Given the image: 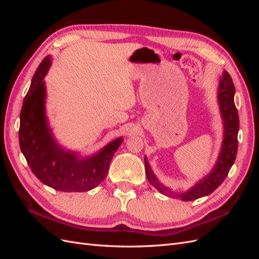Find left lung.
<instances>
[{"instance_id":"left-lung-1","label":"left lung","mask_w":259,"mask_h":259,"mask_svg":"<svg viewBox=\"0 0 259 259\" xmlns=\"http://www.w3.org/2000/svg\"><path fill=\"white\" fill-rule=\"evenodd\" d=\"M234 93H236V89H234L231 76L228 72L224 71L217 89V101L224 125V139L217 161L211 170L185 192H175L170 188L164 186L154 175L147 156H145V168L148 182L156 190L167 197L178 198L183 201H193L206 197L223 184L233 165L238 151L239 114L234 105Z\"/></svg>"}]
</instances>
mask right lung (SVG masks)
Wrapping results in <instances>:
<instances>
[{"label": "right lung", "instance_id": "add662e5", "mask_svg": "<svg viewBox=\"0 0 259 259\" xmlns=\"http://www.w3.org/2000/svg\"><path fill=\"white\" fill-rule=\"evenodd\" d=\"M52 65L46 56L31 81L20 112L19 145L32 173L44 185L64 192H83L97 187L105 179L123 137L106 145L92 155L68 150L55 138L45 110L44 77Z\"/></svg>", "mask_w": 259, "mask_h": 259}]
</instances>
